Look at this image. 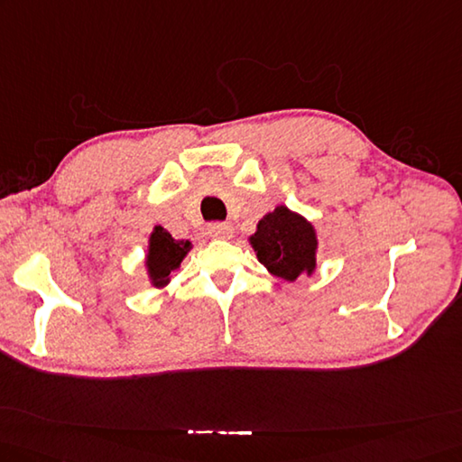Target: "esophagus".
<instances>
[{
	"mask_svg": "<svg viewBox=\"0 0 462 462\" xmlns=\"http://www.w3.org/2000/svg\"><path fill=\"white\" fill-rule=\"evenodd\" d=\"M208 233L213 239H231L233 225L231 223H211L208 227Z\"/></svg>",
	"mask_w": 462,
	"mask_h": 462,
	"instance_id": "34e87169",
	"label": "esophagus"
}]
</instances>
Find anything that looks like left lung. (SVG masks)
<instances>
[{
	"mask_svg": "<svg viewBox=\"0 0 462 462\" xmlns=\"http://www.w3.org/2000/svg\"><path fill=\"white\" fill-rule=\"evenodd\" d=\"M249 245L270 274L296 282L300 276H311L318 268V229L301 213L288 206H276L258 221Z\"/></svg>",
	"mask_w": 462,
	"mask_h": 462,
	"instance_id": "8db88e82",
	"label": "left lung"
}]
</instances>
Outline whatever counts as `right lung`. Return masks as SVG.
<instances>
[{"mask_svg":"<svg viewBox=\"0 0 462 462\" xmlns=\"http://www.w3.org/2000/svg\"><path fill=\"white\" fill-rule=\"evenodd\" d=\"M189 251H192V243L186 239H174L161 225H154L143 261L149 286L162 290L171 284L174 273H178L180 264H182Z\"/></svg>","mask_w":462,"mask_h":462,"instance_id":"right-lung-1","label":"right lung"}]
</instances>
